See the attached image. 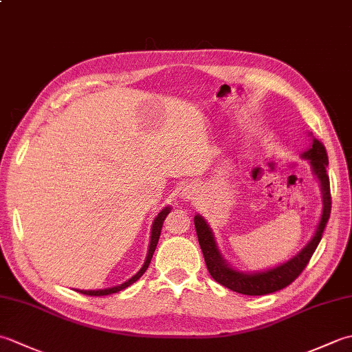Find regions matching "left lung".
Returning <instances> with one entry per match:
<instances>
[{
	"label": "left lung",
	"mask_w": 352,
	"mask_h": 352,
	"mask_svg": "<svg viewBox=\"0 0 352 352\" xmlns=\"http://www.w3.org/2000/svg\"><path fill=\"white\" fill-rule=\"evenodd\" d=\"M302 157L310 160L313 172H315L320 182V188H322V195H324V213L318 226L316 234L313 236L310 243L305 246L298 256H295L290 261H287V263L276 266L274 269H269L266 272H258V274L237 272V271H233V269H231L226 261L222 260L221 254L218 251V246H216V242L213 239L212 230L208 228L206 221L197 214L195 218H193V222H195L198 242H199L201 250H203L208 272H210L214 281H218L219 284H222V286H226L230 290L237 292V294H242V295H251V296L267 295V294H274L276 290L287 287L290 283H294L298 276H300V274L304 271V267L309 265L313 252L316 251L320 239H322V233L327 227V222L330 219L331 192H330V177L327 174L328 154L322 142L318 139H313L311 148L309 151H305Z\"/></svg>",
	"instance_id": "obj_1"
}]
</instances>
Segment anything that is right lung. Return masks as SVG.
Instances as JSON below:
<instances>
[{
    "instance_id": "obj_1",
    "label": "right lung",
    "mask_w": 352,
    "mask_h": 352,
    "mask_svg": "<svg viewBox=\"0 0 352 352\" xmlns=\"http://www.w3.org/2000/svg\"><path fill=\"white\" fill-rule=\"evenodd\" d=\"M169 213V207L163 208V210L155 216L154 219V223H153V230H151V242H149V250H148V256H146V260L144 266H142L140 271L131 276V278L129 281H125L124 284H121V286H116V287H111V289H104V290H78L80 294L83 295H87V296H104V295H111V294H116V292L122 290L125 287H129L130 284H133L134 281H138L142 275H144V272L148 269L149 263H151V258H153V254L155 251V246H157V242H159V237H160V231H162V227H163V221L164 218H166Z\"/></svg>"
}]
</instances>
